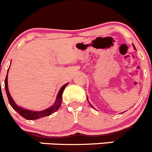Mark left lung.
Listing matches in <instances>:
<instances>
[{
  "instance_id": "obj_1",
  "label": "left lung",
  "mask_w": 152,
  "mask_h": 152,
  "mask_svg": "<svg viewBox=\"0 0 152 152\" xmlns=\"http://www.w3.org/2000/svg\"><path fill=\"white\" fill-rule=\"evenodd\" d=\"M134 49H135V50H136V48H134ZM87 99H88V98H87ZM89 104H90V106H91V107H93V106H92V104H90V102H89Z\"/></svg>"
}]
</instances>
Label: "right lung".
<instances>
[{
  "label": "right lung",
  "instance_id": "1",
  "mask_svg": "<svg viewBox=\"0 0 152 152\" xmlns=\"http://www.w3.org/2000/svg\"><path fill=\"white\" fill-rule=\"evenodd\" d=\"M9 69H8V71H7V77H6V79H5L6 93H7V97H8L9 102H10V105L12 106V108H13L14 110L18 113V114L20 115L22 117H23L24 118L27 119V120H36V119H39V118H41L45 117V116L50 115L53 114V113H55V112L57 111V110H59V108L61 106V104H62V93H63L65 87H66L68 83H66L65 85H64L62 87H61L59 93H58L57 96H56V102H54V104H53L51 107H48V108L45 109V110H42V111H33V110H26V109H24L23 108V107H20L18 105H17L16 103L15 102V101L13 100V99H12V96H11L10 91H9V88H8Z\"/></svg>",
  "mask_w": 152,
  "mask_h": 152
}]
</instances>
